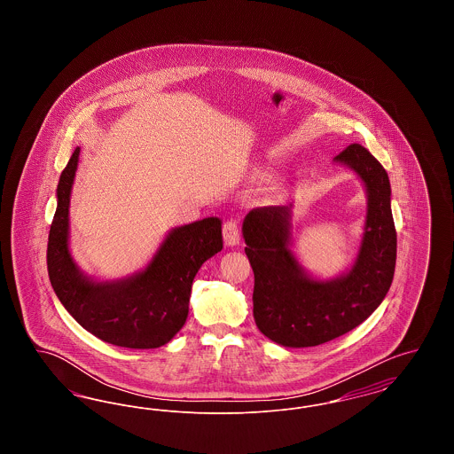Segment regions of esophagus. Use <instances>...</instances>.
<instances>
[{
  "label": "esophagus",
  "instance_id": "1",
  "mask_svg": "<svg viewBox=\"0 0 454 454\" xmlns=\"http://www.w3.org/2000/svg\"><path fill=\"white\" fill-rule=\"evenodd\" d=\"M223 238H224V245L228 247H235L239 243V226L237 219H228L223 224Z\"/></svg>",
  "mask_w": 454,
  "mask_h": 454
}]
</instances>
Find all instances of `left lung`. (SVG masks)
<instances>
[{
  "label": "left lung",
  "mask_w": 454,
  "mask_h": 454,
  "mask_svg": "<svg viewBox=\"0 0 454 454\" xmlns=\"http://www.w3.org/2000/svg\"><path fill=\"white\" fill-rule=\"evenodd\" d=\"M364 182L366 224L350 270L330 281L309 278L291 252V207L252 209L243 221L245 254L254 269V318L260 332L284 347L330 342L381 304L396 262V231L391 215L388 173L361 145L335 156Z\"/></svg>",
  "instance_id": "1"
}]
</instances>
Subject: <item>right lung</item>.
<instances>
[{"label":"right lung","mask_w":454,"mask_h":454,"mask_svg":"<svg viewBox=\"0 0 454 454\" xmlns=\"http://www.w3.org/2000/svg\"><path fill=\"white\" fill-rule=\"evenodd\" d=\"M80 148L58 184V207L47 241V272L67 313L91 335L114 346L156 348L170 342L189 315L191 289L200 265L223 250L221 219L206 217L175 228L150 265L128 279L97 282L69 254V195Z\"/></svg>","instance_id":"right-lung-1"}]
</instances>
